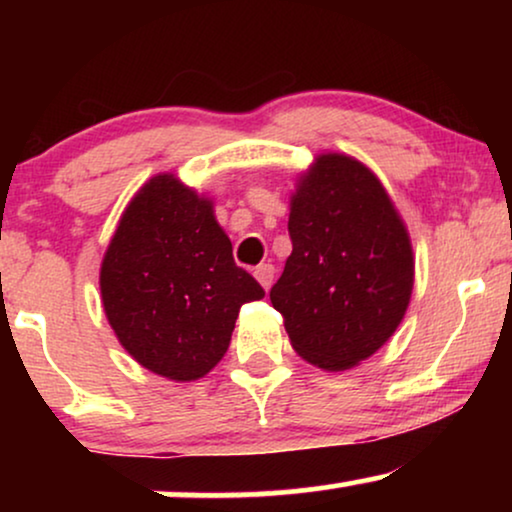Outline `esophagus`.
<instances>
[{"label": "esophagus", "mask_w": 512, "mask_h": 512, "mask_svg": "<svg viewBox=\"0 0 512 512\" xmlns=\"http://www.w3.org/2000/svg\"><path fill=\"white\" fill-rule=\"evenodd\" d=\"M254 277L258 279V284H261L263 289L268 291L270 284H272V279H275V268H272L270 263H261V265H258V268L254 270Z\"/></svg>", "instance_id": "34e87169"}]
</instances>
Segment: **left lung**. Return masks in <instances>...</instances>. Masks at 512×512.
<instances>
[{
  "mask_svg": "<svg viewBox=\"0 0 512 512\" xmlns=\"http://www.w3.org/2000/svg\"><path fill=\"white\" fill-rule=\"evenodd\" d=\"M293 242L270 300L300 359L328 373L366 361L396 333L415 286L410 233L377 174L326 151L298 174Z\"/></svg>",
  "mask_w": 512,
  "mask_h": 512,
  "instance_id": "obj_1",
  "label": "left lung"
}]
</instances>
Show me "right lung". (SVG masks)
Masks as SVG:
<instances>
[{
    "instance_id": "obj_1",
    "label": "right lung",
    "mask_w": 512,
    "mask_h": 512,
    "mask_svg": "<svg viewBox=\"0 0 512 512\" xmlns=\"http://www.w3.org/2000/svg\"><path fill=\"white\" fill-rule=\"evenodd\" d=\"M102 307L125 352L172 382L223 359L240 307L265 291L233 261L214 200L160 172L132 195L100 265Z\"/></svg>"
}]
</instances>
